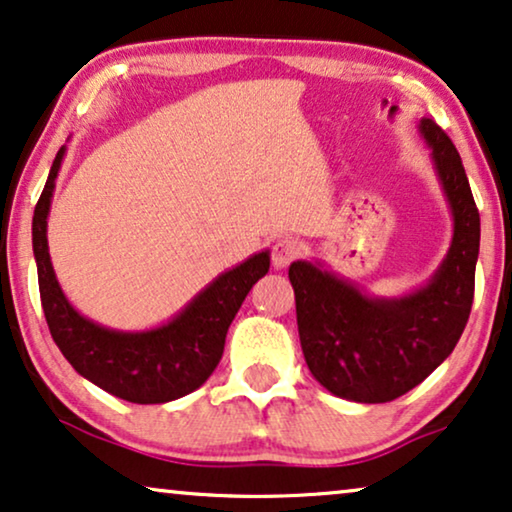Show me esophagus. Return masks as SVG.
I'll use <instances>...</instances> for the list:
<instances>
[{
    "label": "esophagus",
    "mask_w": 512,
    "mask_h": 512,
    "mask_svg": "<svg viewBox=\"0 0 512 512\" xmlns=\"http://www.w3.org/2000/svg\"><path fill=\"white\" fill-rule=\"evenodd\" d=\"M300 251H303V247H300L298 240L284 237V240H279L275 247H272V265H275L277 270L289 268V265L300 256Z\"/></svg>",
    "instance_id": "1"
}]
</instances>
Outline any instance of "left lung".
I'll return each mask as SVG.
<instances>
[{"instance_id": "1", "label": "left lung", "mask_w": 512, "mask_h": 512, "mask_svg": "<svg viewBox=\"0 0 512 512\" xmlns=\"http://www.w3.org/2000/svg\"><path fill=\"white\" fill-rule=\"evenodd\" d=\"M419 132L454 219L450 251L429 284L401 298H370L319 263L289 268L307 368L347 401L387 403L408 394L452 354L471 314L480 214L452 139L431 118H422Z\"/></svg>"}]
</instances>
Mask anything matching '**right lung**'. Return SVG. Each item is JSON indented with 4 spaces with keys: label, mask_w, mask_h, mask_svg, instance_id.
<instances>
[{
    "label": "right lung",
    "mask_w": 512,
    "mask_h": 512,
    "mask_svg": "<svg viewBox=\"0 0 512 512\" xmlns=\"http://www.w3.org/2000/svg\"><path fill=\"white\" fill-rule=\"evenodd\" d=\"M62 156L65 146L53 160L32 219L41 307L55 345L76 373L123 401L149 405L191 394L219 366L230 321L251 286L270 270V254L261 251L223 272L165 326L123 333L95 324L69 305L48 254L46 219Z\"/></svg>",
    "instance_id": "1"
}]
</instances>
